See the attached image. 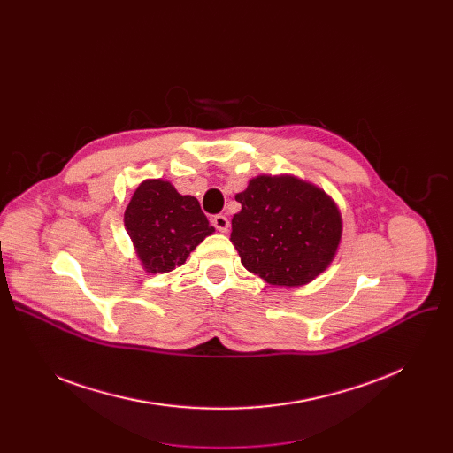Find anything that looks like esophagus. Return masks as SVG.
Here are the masks:
<instances>
[{
    "label": "esophagus",
    "instance_id": "obj_1",
    "mask_svg": "<svg viewBox=\"0 0 453 453\" xmlns=\"http://www.w3.org/2000/svg\"><path fill=\"white\" fill-rule=\"evenodd\" d=\"M212 226L217 227L219 231L226 233L229 229V219L226 217V214H214V217H212Z\"/></svg>",
    "mask_w": 453,
    "mask_h": 453
}]
</instances>
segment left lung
Here are the masks:
<instances>
[{
  "label": "left lung",
  "mask_w": 453,
  "mask_h": 453,
  "mask_svg": "<svg viewBox=\"0 0 453 453\" xmlns=\"http://www.w3.org/2000/svg\"><path fill=\"white\" fill-rule=\"evenodd\" d=\"M234 200L231 242L248 272L277 287L316 279L342 239L340 211L321 188L292 176H258Z\"/></svg>",
  "instance_id": "obj_1"
}]
</instances>
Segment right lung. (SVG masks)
<instances>
[{
    "mask_svg": "<svg viewBox=\"0 0 453 453\" xmlns=\"http://www.w3.org/2000/svg\"><path fill=\"white\" fill-rule=\"evenodd\" d=\"M125 226L142 266L173 272L214 231L195 196H181L163 180L142 181L125 211Z\"/></svg>",
    "mask_w": 453,
    "mask_h": 453,
    "instance_id": "right-lung-1",
    "label": "right lung"
}]
</instances>
